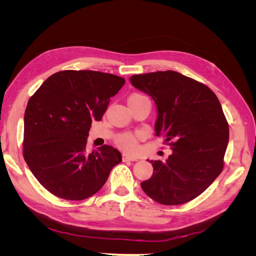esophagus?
<instances>
[{
  "mask_svg": "<svg viewBox=\"0 0 256 256\" xmlns=\"http://www.w3.org/2000/svg\"><path fill=\"white\" fill-rule=\"evenodd\" d=\"M122 160L124 161H136L138 158L136 156H132V154H128V152H124L122 154Z\"/></svg>",
  "mask_w": 256,
  "mask_h": 256,
  "instance_id": "obj_1",
  "label": "esophagus"
}]
</instances>
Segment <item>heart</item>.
<instances>
[{"label":"heart","mask_w":256,"mask_h":256,"mask_svg":"<svg viewBox=\"0 0 256 256\" xmlns=\"http://www.w3.org/2000/svg\"><path fill=\"white\" fill-rule=\"evenodd\" d=\"M140 97H144L140 94H134L131 95L129 99L132 98H140ZM116 143H118L122 148H126L129 150H134L136 148V136L134 134H122L120 136H118L116 138Z\"/></svg>","instance_id":"b5f03b06"}]
</instances>
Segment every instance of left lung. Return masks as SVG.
<instances>
[{"instance_id":"1","label":"left lung","mask_w":256,"mask_h":256,"mask_svg":"<svg viewBox=\"0 0 256 256\" xmlns=\"http://www.w3.org/2000/svg\"><path fill=\"white\" fill-rule=\"evenodd\" d=\"M129 80L156 104L154 131L173 150L166 160H148L154 172L141 187L160 204L187 203L222 172L230 134L219 99L206 85L173 70Z\"/></svg>"}]
</instances>
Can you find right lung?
<instances>
[{
    "instance_id": "right-lung-1",
    "label": "right lung",
    "mask_w": 256,
    "mask_h": 256,
    "mask_svg": "<svg viewBox=\"0 0 256 256\" xmlns=\"http://www.w3.org/2000/svg\"><path fill=\"white\" fill-rule=\"evenodd\" d=\"M125 79L92 70L50 76L30 98L24 113L23 156L52 194L81 200L106 182L122 154L109 145L86 152L92 122H100Z\"/></svg>"
}]
</instances>
